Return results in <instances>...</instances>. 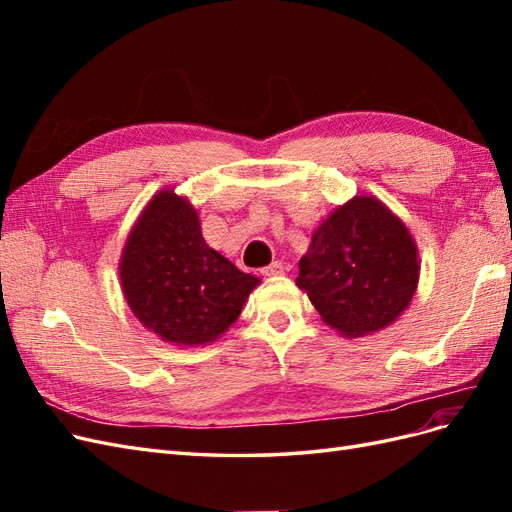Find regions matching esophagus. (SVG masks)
<instances>
[{"label": "esophagus", "mask_w": 512, "mask_h": 512, "mask_svg": "<svg viewBox=\"0 0 512 512\" xmlns=\"http://www.w3.org/2000/svg\"><path fill=\"white\" fill-rule=\"evenodd\" d=\"M284 273H286V267H284V262H280V260H275V262H271V265L262 269V275H269V277L284 275Z\"/></svg>", "instance_id": "34e87169"}]
</instances>
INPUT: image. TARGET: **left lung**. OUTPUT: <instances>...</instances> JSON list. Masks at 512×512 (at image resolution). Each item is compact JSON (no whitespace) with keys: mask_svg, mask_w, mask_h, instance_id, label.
Here are the masks:
<instances>
[{"mask_svg":"<svg viewBox=\"0 0 512 512\" xmlns=\"http://www.w3.org/2000/svg\"><path fill=\"white\" fill-rule=\"evenodd\" d=\"M421 275L408 226L371 194L350 198L312 232L297 286L322 322L348 339L378 333L406 312Z\"/></svg>","mask_w":512,"mask_h":512,"instance_id":"1","label":"left lung"}]
</instances>
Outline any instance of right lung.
<instances>
[{"instance_id":"right-lung-1","label":"right lung","mask_w":512,"mask_h":512,"mask_svg":"<svg viewBox=\"0 0 512 512\" xmlns=\"http://www.w3.org/2000/svg\"><path fill=\"white\" fill-rule=\"evenodd\" d=\"M119 280L138 322L181 348L215 342L260 284L207 245L196 207L170 188L153 194L134 222Z\"/></svg>"}]
</instances>
